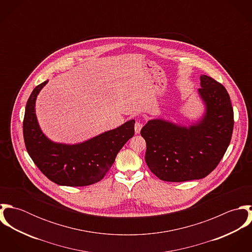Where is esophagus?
<instances>
[{
	"label": "esophagus",
	"mask_w": 252,
	"mask_h": 252,
	"mask_svg": "<svg viewBox=\"0 0 252 252\" xmlns=\"http://www.w3.org/2000/svg\"><path fill=\"white\" fill-rule=\"evenodd\" d=\"M142 128H143V123H141L140 121H136V123H135V132H136V134H139L141 132Z\"/></svg>",
	"instance_id": "1"
}]
</instances>
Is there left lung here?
<instances>
[{
    "label": "left lung",
    "instance_id": "1",
    "mask_svg": "<svg viewBox=\"0 0 252 252\" xmlns=\"http://www.w3.org/2000/svg\"><path fill=\"white\" fill-rule=\"evenodd\" d=\"M200 81L198 94L205 108L200 118L188 126L155 118L142 128L145 162L161 180L204 179L216 169L230 144L234 128L230 96L211 76L202 74Z\"/></svg>",
    "mask_w": 252,
    "mask_h": 252
}]
</instances>
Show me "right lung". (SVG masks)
I'll return each mask as SVG.
<instances>
[{"label":"right lung","mask_w":252,"mask_h":252,"mask_svg":"<svg viewBox=\"0 0 252 252\" xmlns=\"http://www.w3.org/2000/svg\"><path fill=\"white\" fill-rule=\"evenodd\" d=\"M43 81L30 95L23 121L26 149L40 172L58 185L86 186L102 180L123 145L135 133V120L78 144L55 143L41 131L36 114V100L47 84Z\"/></svg>","instance_id":"obj_1"}]
</instances>
